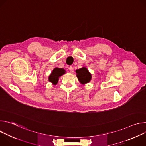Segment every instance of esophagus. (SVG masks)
<instances>
[{
    "label": "esophagus",
    "instance_id": "esophagus-1",
    "mask_svg": "<svg viewBox=\"0 0 146 146\" xmlns=\"http://www.w3.org/2000/svg\"><path fill=\"white\" fill-rule=\"evenodd\" d=\"M69 70H70V71L71 72V73H73V72H74V69H73V67L70 66V67L69 68Z\"/></svg>",
    "mask_w": 146,
    "mask_h": 146
}]
</instances>
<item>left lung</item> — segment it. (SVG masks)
Wrapping results in <instances>:
<instances>
[{"mask_svg": "<svg viewBox=\"0 0 146 146\" xmlns=\"http://www.w3.org/2000/svg\"><path fill=\"white\" fill-rule=\"evenodd\" d=\"M76 76L80 82V84L85 85L90 82L92 78V74L86 67H82L76 70Z\"/></svg>", "mask_w": 146, "mask_h": 146, "instance_id": "8db88e82", "label": "left lung"}]
</instances>
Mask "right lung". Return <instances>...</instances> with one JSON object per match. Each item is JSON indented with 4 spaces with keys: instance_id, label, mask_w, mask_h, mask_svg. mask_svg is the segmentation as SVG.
<instances>
[{
    "instance_id": "obj_1",
    "label": "right lung",
    "mask_w": 146,
    "mask_h": 146,
    "mask_svg": "<svg viewBox=\"0 0 146 146\" xmlns=\"http://www.w3.org/2000/svg\"><path fill=\"white\" fill-rule=\"evenodd\" d=\"M65 73L66 70L64 68H55L48 77V81L52 82L53 85H56L58 82L59 78L65 74Z\"/></svg>"
}]
</instances>
